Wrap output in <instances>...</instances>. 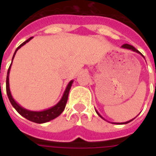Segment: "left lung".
Masks as SVG:
<instances>
[{"instance_id": "left-lung-1", "label": "left lung", "mask_w": 156, "mask_h": 156, "mask_svg": "<svg viewBox=\"0 0 156 156\" xmlns=\"http://www.w3.org/2000/svg\"><path fill=\"white\" fill-rule=\"evenodd\" d=\"M121 48H126V49H130V50H132V51H133V52H138V53H140V52H138V50L136 49L134 47H133V46H132V45H129V44H123L122 45V46H121ZM141 54V53H140ZM141 55H142V54H141ZM142 56H143V55H142ZM96 112H97V114L98 115H99V116H100V117H101V118H103L102 116H100V114L99 113V112H98L97 111H96ZM104 119V118H103ZM134 119V118H133ZM132 120H133V119H132ZM132 120H130V121H126V122H124V123H121V124H127V123H129V122H130V121H132ZM119 124V123H118Z\"/></svg>"}]
</instances>
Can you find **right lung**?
Returning a JSON list of instances; mask_svg holds the SVG:
<instances>
[{
    "label": "right lung",
    "mask_w": 156,
    "mask_h": 156,
    "mask_svg": "<svg viewBox=\"0 0 156 156\" xmlns=\"http://www.w3.org/2000/svg\"><path fill=\"white\" fill-rule=\"evenodd\" d=\"M31 39H32V37L29 38L27 40H26L25 42H23L22 44L19 45V46L17 48L15 52L13 54V57H14V56H15L16 52H17L22 46H23V45L26 44L27 43L29 42ZM13 59H12V61H13ZM11 65H12V62H11L10 66H9V68L8 69V72H7V78H6V92H7V95H8L9 100V101H10L11 104L13 105V108L16 109V111L18 112L21 116H23V117H25L26 119H27L29 121L38 124L45 123V122H48V121H51V120H53V119H55L58 116H60V115L62 113V112L64 111L65 108H66V103H67V100H68L69 92V90H70L71 86H72V83H73V81L72 80L69 83V84L67 85V87H66V90H65V92H64L63 96H62L61 100H60L55 106L52 107V108H50L48 109H46V110H44V111H30V110L23 108V107H21L18 103L16 102L15 100H13V97H12V95H11L10 90H9V70H10Z\"/></svg>",
    "instance_id": "obj_1"
}]
</instances>
